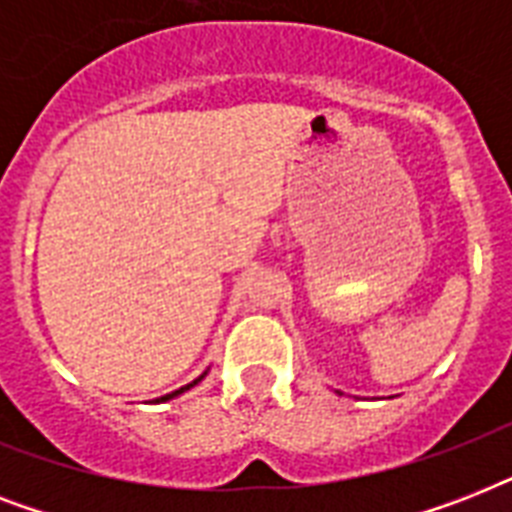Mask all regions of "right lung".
<instances>
[{
    "instance_id": "right-lung-1",
    "label": "right lung",
    "mask_w": 512,
    "mask_h": 512,
    "mask_svg": "<svg viewBox=\"0 0 512 512\" xmlns=\"http://www.w3.org/2000/svg\"><path fill=\"white\" fill-rule=\"evenodd\" d=\"M204 377H207V372H204V374H199V377H196V380H193V382H188V385H183V388H177V390H172V393H167V396L156 398V404H162V401H172V398H177V396H180V393H185V390H191L193 385H199V382L204 380Z\"/></svg>"
}]
</instances>
